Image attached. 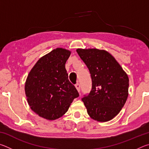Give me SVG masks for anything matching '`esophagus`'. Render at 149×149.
Instances as JSON below:
<instances>
[{
  "label": "esophagus",
  "mask_w": 149,
  "mask_h": 149,
  "mask_svg": "<svg viewBox=\"0 0 149 149\" xmlns=\"http://www.w3.org/2000/svg\"><path fill=\"white\" fill-rule=\"evenodd\" d=\"M75 88H76V89L77 90V91L79 93L80 92V85L79 84H77L75 85Z\"/></svg>",
  "instance_id": "esophagus-1"
}]
</instances>
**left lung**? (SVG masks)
Wrapping results in <instances>:
<instances>
[{
  "instance_id": "8db88e82",
  "label": "left lung",
  "mask_w": 149,
  "mask_h": 149,
  "mask_svg": "<svg viewBox=\"0 0 149 149\" xmlns=\"http://www.w3.org/2000/svg\"><path fill=\"white\" fill-rule=\"evenodd\" d=\"M88 68L92 89L82 99L87 113L100 122L113 119L122 110L128 97L129 77L114 57L104 50H76Z\"/></svg>"
}]
</instances>
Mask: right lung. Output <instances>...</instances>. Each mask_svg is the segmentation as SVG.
I'll return each mask as SVG.
<instances>
[{"label":"right lung","instance_id":"add662e5","mask_svg":"<svg viewBox=\"0 0 149 149\" xmlns=\"http://www.w3.org/2000/svg\"><path fill=\"white\" fill-rule=\"evenodd\" d=\"M71 51L57 48L45 54L29 72L25 93L31 109L48 120L62 117L68 110L77 89L68 79L65 64Z\"/></svg>","mask_w":149,"mask_h":149}]
</instances>
